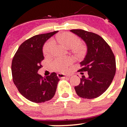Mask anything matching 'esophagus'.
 I'll return each mask as SVG.
<instances>
[{"label": "esophagus", "instance_id": "obj_1", "mask_svg": "<svg viewBox=\"0 0 127 127\" xmlns=\"http://www.w3.org/2000/svg\"><path fill=\"white\" fill-rule=\"evenodd\" d=\"M58 77L59 78H70L71 76L70 75H64L62 73H58Z\"/></svg>", "mask_w": 127, "mask_h": 127}]
</instances>
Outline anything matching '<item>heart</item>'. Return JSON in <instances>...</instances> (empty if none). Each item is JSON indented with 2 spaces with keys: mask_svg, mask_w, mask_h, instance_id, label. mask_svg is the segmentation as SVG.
<instances>
[{
  "mask_svg": "<svg viewBox=\"0 0 127 127\" xmlns=\"http://www.w3.org/2000/svg\"><path fill=\"white\" fill-rule=\"evenodd\" d=\"M59 40L62 43L68 48L74 46V50L78 53L84 51V45L80 44L79 37L73 33H64L59 36ZM55 46V42L53 39H49L45 43L43 48V52L45 55H49L52 52ZM73 60L70 57L57 58L52 63V67L55 70L64 72L67 70L68 66L72 64Z\"/></svg>",
  "mask_w": 127,
  "mask_h": 127,
  "instance_id": "heart-1",
  "label": "heart"
}]
</instances>
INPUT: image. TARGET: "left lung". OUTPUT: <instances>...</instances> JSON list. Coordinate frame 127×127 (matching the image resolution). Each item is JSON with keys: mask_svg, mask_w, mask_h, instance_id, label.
Returning <instances> with one entry per match:
<instances>
[{"mask_svg": "<svg viewBox=\"0 0 127 127\" xmlns=\"http://www.w3.org/2000/svg\"><path fill=\"white\" fill-rule=\"evenodd\" d=\"M70 32L84 40L87 46L84 60L80 63L79 72H88V77L82 76L81 82L75 90L80 97L97 98L109 88L116 73L115 55L107 42L100 36L81 29Z\"/></svg>", "mask_w": 127, "mask_h": 127, "instance_id": "obj_1", "label": "left lung"}]
</instances>
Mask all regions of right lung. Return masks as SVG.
Segmentation results:
<instances>
[{"mask_svg":"<svg viewBox=\"0 0 127 127\" xmlns=\"http://www.w3.org/2000/svg\"><path fill=\"white\" fill-rule=\"evenodd\" d=\"M58 31L37 34L23 42L13 58L11 69L12 79L18 91L32 102L43 103L55 95L59 78L56 73L43 78L37 72L44 59L45 42Z\"/></svg>","mask_w":127,"mask_h":127,"instance_id":"right-lung-1","label":"right lung"}]
</instances>
